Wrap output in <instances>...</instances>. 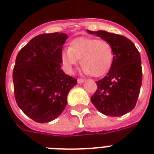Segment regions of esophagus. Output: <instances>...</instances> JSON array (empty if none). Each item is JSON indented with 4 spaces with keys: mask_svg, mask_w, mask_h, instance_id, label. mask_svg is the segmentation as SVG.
Instances as JSON below:
<instances>
[{
    "mask_svg": "<svg viewBox=\"0 0 154 154\" xmlns=\"http://www.w3.org/2000/svg\"><path fill=\"white\" fill-rule=\"evenodd\" d=\"M84 82H85V79H82V78L77 79V83H78V84H82V83H83Z\"/></svg>",
    "mask_w": 154,
    "mask_h": 154,
    "instance_id": "esophagus-1",
    "label": "esophagus"
}]
</instances>
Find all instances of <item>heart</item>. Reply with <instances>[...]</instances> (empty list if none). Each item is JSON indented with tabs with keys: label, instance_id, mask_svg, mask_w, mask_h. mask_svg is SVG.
<instances>
[{
	"label": "heart",
	"instance_id": "1",
	"mask_svg": "<svg viewBox=\"0 0 154 154\" xmlns=\"http://www.w3.org/2000/svg\"><path fill=\"white\" fill-rule=\"evenodd\" d=\"M113 57V49L109 42L87 37L73 40L69 48L64 49L60 54L62 65L68 72H72L73 66L81 60L85 73L96 77L109 72Z\"/></svg>",
	"mask_w": 154,
	"mask_h": 154
}]
</instances>
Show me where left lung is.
Segmentation results:
<instances>
[{
  "label": "left lung",
  "mask_w": 154,
  "mask_h": 154,
  "mask_svg": "<svg viewBox=\"0 0 154 154\" xmlns=\"http://www.w3.org/2000/svg\"><path fill=\"white\" fill-rule=\"evenodd\" d=\"M112 45L114 57L109 71L96 82L97 89L91 101L99 112L110 117H121L134 109L142 82L141 56L127 37L106 31H89Z\"/></svg>",
  "instance_id": "8db88e82"
}]
</instances>
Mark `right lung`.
Listing matches in <instances>:
<instances>
[{
    "label": "right lung",
    "mask_w": 154,
    "mask_h": 154,
    "mask_svg": "<svg viewBox=\"0 0 154 154\" xmlns=\"http://www.w3.org/2000/svg\"><path fill=\"white\" fill-rule=\"evenodd\" d=\"M68 36L63 32L33 37L18 53L13 81L17 104L38 123L56 119L67 105L70 89L77 79L65 74L60 54Z\"/></svg>",
    "instance_id": "1"
}]
</instances>
